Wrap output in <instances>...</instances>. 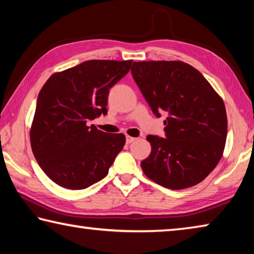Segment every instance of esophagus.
<instances>
[{"mask_svg": "<svg viewBox=\"0 0 254 254\" xmlns=\"http://www.w3.org/2000/svg\"><path fill=\"white\" fill-rule=\"evenodd\" d=\"M136 139L135 137H133V136H130V135H127V144H130V143H133L134 142Z\"/></svg>", "mask_w": 254, "mask_h": 254, "instance_id": "34e87169", "label": "esophagus"}]
</instances>
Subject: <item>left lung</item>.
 I'll return each mask as SVG.
<instances>
[{"mask_svg": "<svg viewBox=\"0 0 254 254\" xmlns=\"http://www.w3.org/2000/svg\"><path fill=\"white\" fill-rule=\"evenodd\" d=\"M131 72L166 137L148 135L151 153L141 162L144 175L169 189L188 188L207 177L225 148L224 102L200 72L184 62H134Z\"/></svg>", "mask_w": 254, "mask_h": 254, "instance_id": "8db88e82", "label": "left lung"}]
</instances>
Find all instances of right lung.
<instances>
[{
    "instance_id": "add662e5",
    "label": "right lung",
    "mask_w": 254,
    "mask_h": 254,
    "mask_svg": "<svg viewBox=\"0 0 254 254\" xmlns=\"http://www.w3.org/2000/svg\"><path fill=\"white\" fill-rule=\"evenodd\" d=\"M132 60H87L55 72L38 95L30 127L34 158L59 186L85 189L109 174L126 144L123 133H105L87 122L107 113L110 88Z\"/></svg>"
}]
</instances>
